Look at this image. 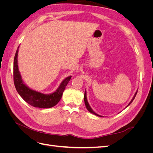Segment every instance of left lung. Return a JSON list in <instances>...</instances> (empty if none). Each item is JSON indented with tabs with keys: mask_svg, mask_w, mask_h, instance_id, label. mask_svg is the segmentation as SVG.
Returning <instances> with one entry per match:
<instances>
[{
	"mask_svg": "<svg viewBox=\"0 0 153 153\" xmlns=\"http://www.w3.org/2000/svg\"><path fill=\"white\" fill-rule=\"evenodd\" d=\"M137 92H138V91H136V92L135 93V95H134V96L133 97L132 100L130 101V102H129V103H128V105L126 106V107H128V106L132 103V101H133V100H134V99H135V96H136V95H137ZM84 102H85V105L86 108H87V109L88 110V111H89V112H90L91 113H92V114H94V115H97V116H99V117H103V116H101V115H98V114H96V113L94 112V111H93V110H92V109L91 108V107L90 106V105H89V103H88V101H87V92H86V91H85V94H84Z\"/></svg>",
	"mask_w": 153,
	"mask_h": 153,
	"instance_id": "left-lung-1",
	"label": "left lung"
}]
</instances>
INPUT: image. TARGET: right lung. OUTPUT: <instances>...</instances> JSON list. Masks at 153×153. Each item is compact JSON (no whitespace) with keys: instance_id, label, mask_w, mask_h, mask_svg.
Here are the masks:
<instances>
[{"instance_id":"obj_1","label":"right lung","mask_w":153,"mask_h":153,"mask_svg":"<svg viewBox=\"0 0 153 153\" xmlns=\"http://www.w3.org/2000/svg\"><path fill=\"white\" fill-rule=\"evenodd\" d=\"M18 48L15 53L13 64L14 84L18 94L27 103L32 106L41 108H48L56 105L61 99L63 92L70 80L71 76L66 77L60 84L57 89L51 94H45L31 89L24 84L18 66Z\"/></svg>"}]
</instances>
